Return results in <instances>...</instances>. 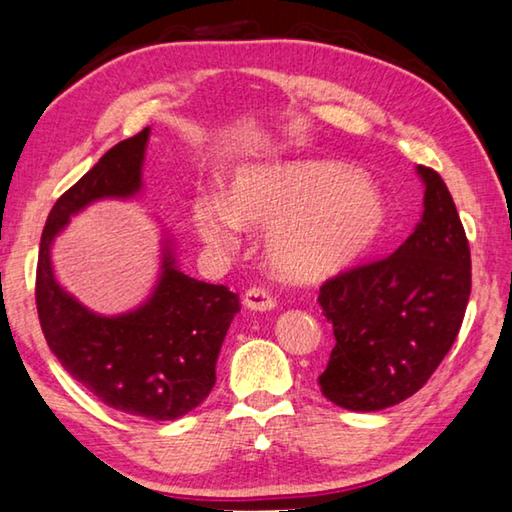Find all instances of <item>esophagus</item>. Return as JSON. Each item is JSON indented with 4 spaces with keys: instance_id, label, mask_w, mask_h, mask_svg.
<instances>
[{
    "instance_id": "34e87169",
    "label": "esophagus",
    "mask_w": 512,
    "mask_h": 512,
    "mask_svg": "<svg viewBox=\"0 0 512 512\" xmlns=\"http://www.w3.org/2000/svg\"><path fill=\"white\" fill-rule=\"evenodd\" d=\"M242 306L249 308V311H272L276 306V299L270 295V290L249 288L245 295H242Z\"/></svg>"
}]
</instances>
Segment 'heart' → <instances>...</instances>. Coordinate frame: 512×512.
I'll list each match as a JSON object with an SVG mask.
<instances>
[{
  "label": "heart",
  "instance_id": "obj_1",
  "mask_svg": "<svg viewBox=\"0 0 512 512\" xmlns=\"http://www.w3.org/2000/svg\"><path fill=\"white\" fill-rule=\"evenodd\" d=\"M385 208L370 181L335 161L238 167L226 201L199 197L192 222L206 245L229 249L242 229H267L265 258L288 281H320L379 236Z\"/></svg>",
  "mask_w": 512,
  "mask_h": 512
}]
</instances>
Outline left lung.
I'll list each match as a JSON object with an SVG mask.
<instances>
[{
  "instance_id": "left-lung-1",
  "label": "left lung",
  "mask_w": 512,
  "mask_h": 512,
  "mask_svg": "<svg viewBox=\"0 0 512 512\" xmlns=\"http://www.w3.org/2000/svg\"><path fill=\"white\" fill-rule=\"evenodd\" d=\"M424 213L395 254L351 267L320 288L335 347L320 374L335 406L372 413L413 397L438 370L463 324L472 261L445 181L417 167Z\"/></svg>"
}]
</instances>
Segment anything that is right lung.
Masks as SVG:
<instances>
[{"mask_svg":"<svg viewBox=\"0 0 512 512\" xmlns=\"http://www.w3.org/2000/svg\"><path fill=\"white\" fill-rule=\"evenodd\" d=\"M147 140L149 127L117 142L58 197L40 238L36 306L47 345L72 379L120 413L165 422L211 395L217 354L240 311L236 292L183 274L170 240L154 292L131 313L88 311L58 286L52 270V242L72 215L97 199L138 195Z\"/></svg>","mask_w":512,"mask_h":512,"instance_id":"add662e5","label":"right lung"}]
</instances>
